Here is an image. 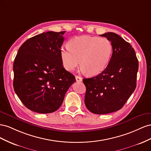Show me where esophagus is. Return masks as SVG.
I'll list each match as a JSON object with an SVG mask.
<instances>
[{
	"instance_id": "esophagus-1",
	"label": "esophagus",
	"mask_w": 151,
	"mask_h": 151,
	"mask_svg": "<svg viewBox=\"0 0 151 151\" xmlns=\"http://www.w3.org/2000/svg\"><path fill=\"white\" fill-rule=\"evenodd\" d=\"M75 78H76V81H82V78H81V77L79 76H76Z\"/></svg>"
}]
</instances>
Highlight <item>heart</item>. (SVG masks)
Listing matches in <instances>:
<instances>
[{
	"label": "heart",
	"instance_id": "1",
	"mask_svg": "<svg viewBox=\"0 0 151 151\" xmlns=\"http://www.w3.org/2000/svg\"><path fill=\"white\" fill-rule=\"evenodd\" d=\"M113 47L106 38L81 36L73 38L70 46L61 49V61L66 70L72 71L80 62L81 69L90 76L104 71L111 60Z\"/></svg>",
	"mask_w": 151,
	"mask_h": 151
}]
</instances>
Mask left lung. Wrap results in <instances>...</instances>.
I'll return each mask as SVG.
<instances>
[{"label": "left lung", "mask_w": 151, "mask_h": 151, "mask_svg": "<svg viewBox=\"0 0 151 151\" xmlns=\"http://www.w3.org/2000/svg\"><path fill=\"white\" fill-rule=\"evenodd\" d=\"M113 45L109 64L99 75L84 78L85 104L92 113L105 114L122 109L136 88L139 61L132 45L113 32L102 34Z\"/></svg>", "instance_id": "1"}]
</instances>
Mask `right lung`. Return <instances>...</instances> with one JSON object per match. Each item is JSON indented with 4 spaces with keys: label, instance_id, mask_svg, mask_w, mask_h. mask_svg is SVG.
I'll return each mask as SVG.
<instances>
[{
    "label": "right lung",
    "instance_id": "1",
    "mask_svg": "<svg viewBox=\"0 0 151 151\" xmlns=\"http://www.w3.org/2000/svg\"><path fill=\"white\" fill-rule=\"evenodd\" d=\"M64 33L47 32L29 38L15 58L14 90L23 104L36 113L58 110L68 88L76 81L61 61Z\"/></svg>",
    "mask_w": 151,
    "mask_h": 151
}]
</instances>
